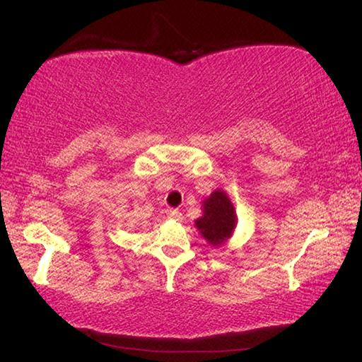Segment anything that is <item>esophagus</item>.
<instances>
[{"label":"esophagus","mask_w":362,"mask_h":362,"mask_svg":"<svg viewBox=\"0 0 362 362\" xmlns=\"http://www.w3.org/2000/svg\"><path fill=\"white\" fill-rule=\"evenodd\" d=\"M168 218H172L175 221H182L184 216L180 211H176V209H170V211H168Z\"/></svg>","instance_id":"esophagus-1"}]
</instances>
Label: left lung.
<instances>
[{
  "label": "left lung",
  "instance_id": "left-lung-1",
  "mask_svg": "<svg viewBox=\"0 0 362 362\" xmlns=\"http://www.w3.org/2000/svg\"><path fill=\"white\" fill-rule=\"evenodd\" d=\"M203 215L195 220V226L209 245L220 247L228 243L237 226V212L230 198L223 189H215L202 206Z\"/></svg>",
  "mask_w": 362,
  "mask_h": 362
}]
</instances>
